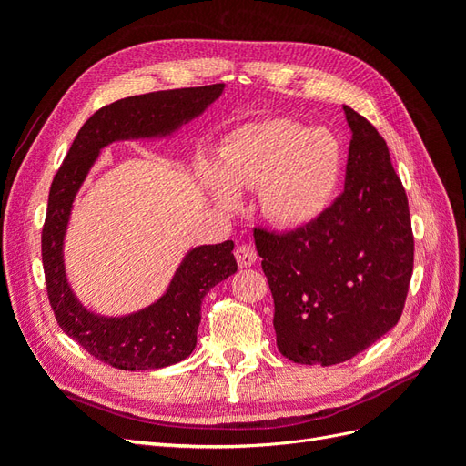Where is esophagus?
<instances>
[{
  "mask_svg": "<svg viewBox=\"0 0 466 466\" xmlns=\"http://www.w3.org/2000/svg\"><path fill=\"white\" fill-rule=\"evenodd\" d=\"M235 258H237L238 266L248 268V266H252V264L257 262L258 255H257V250L252 248L250 245H241V247L235 248Z\"/></svg>",
  "mask_w": 466,
  "mask_h": 466,
  "instance_id": "obj_1",
  "label": "esophagus"
}]
</instances>
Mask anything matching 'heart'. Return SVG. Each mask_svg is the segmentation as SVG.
I'll list each match as a JSON object with an SVG mask.
<instances>
[{"mask_svg":"<svg viewBox=\"0 0 466 466\" xmlns=\"http://www.w3.org/2000/svg\"><path fill=\"white\" fill-rule=\"evenodd\" d=\"M342 149L327 130H309L276 118L237 130L221 147L219 171L202 168V178L225 209L238 206L235 190H257L266 219L299 229L313 223L334 198Z\"/></svg>","mask_w":466,"mask_h":466,"instance_id":"b5f03b06","label":"heart"}]
</instances>
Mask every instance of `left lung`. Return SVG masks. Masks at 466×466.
<instances>
[{"mask_svg": "<svg viewBox=\"0 0 466 466\" xmlns=\"http://www.w3.org/2000/svg\"><path fill=\"white\" fill-rule=\"evenodd\" d=\"M344 192L307 228L255 229L281 356L334 365L399 322L414 268L408 198L385 139L354 108Z\"/></svg>", "mask_w": 466, "mask_h": 466, "instance_id": "8db88e82", "label": "left lung"}]
</instances>
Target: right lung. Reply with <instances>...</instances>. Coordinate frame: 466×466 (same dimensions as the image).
Instances as JSON below:
<instances>
[{
	"instance_id": "1",
	"label": "right lung",
	"mask_w": 466,
	"mask_h": 466,
	"mask_svg": "<svg viewBox=\"0 0 466 466\" xmlns=\"http://www.w3.org/2000/svg\"><path fill=\"white\" fill-rule=\"evenodd\" d=\"M223 87L216 83L155 91L98 108L81 126L52 180L42 228V266L54 317L93 358L116 370H161L192 354L206 293L237 272L235 245L225 241L188 250L167 291L142 311L126 317L95 315L79 303L66 278L64 237L76 194L103 147L120 139L171 136L182 124L200 116Z\"/></svg>"
}]
</instances>
